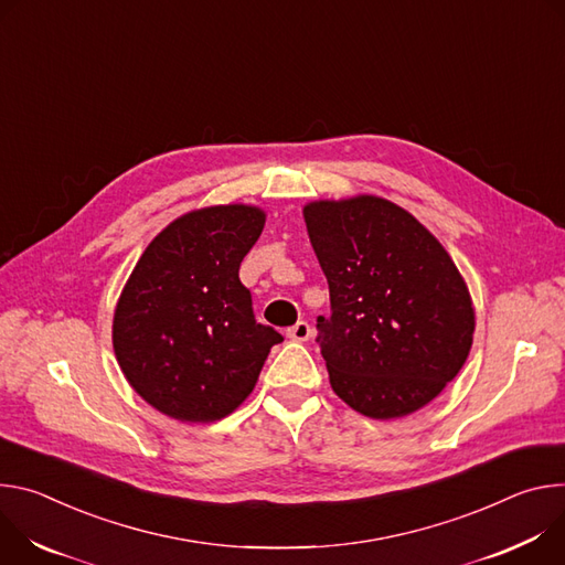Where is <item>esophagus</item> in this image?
Masks as SVG:
<instances>
[{"label":"esophagus","instance_id":"34e87169","mask_svg":"<svg viewBox=\"0 0 565 565\" xmlns=\"http://www.w3.org/2000/svg\"><path fill=\"white\" fill-rule=\"evenodd\" d=\"M287 337L291 341H300L302 343V341H307L311 337V326L307 321H298L294 328L287 330Z\"/></svg>","mask_w":565,"mask_h":565}]
</instances>
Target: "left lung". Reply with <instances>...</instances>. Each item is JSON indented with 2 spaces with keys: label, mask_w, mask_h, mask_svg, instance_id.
Listing matches in <instances>:
<instances>
[{
  "label": "left lung",
  "mask_w": 565,
  "mask_h": 565,
  "mask_svg": "<svg viewBox=\"0 0 565 565\" xmlns=\"http://www.w3.org/2000/svg\"><path fill=\"white\" fill-rule=\"evenodd\" d=\"M309 242L330 285L319 345L332 391L372 419L404 417L465 365L476 315L447 248L402 206L359 195L309 202Z\"/></svg>",
  "instance_id": "left-lung-1"
}]
</instances>
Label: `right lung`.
<instances>
[{"instance_id":"obj_1","label":"right lung","mask_w":565,"mask_h":565,"mask_svg":"<svg viewBox=\"0 0 565 565\" xmlns=\"http://www.w3.org/2000/svg\"><path fill=\"white\" fill-rule=\"evenodd\" d=\"M265 211L209 206L170 222L143 250L114 309L111 343L130 386L179 422L231 415L282 337L260 326L239 263Z\"/></svg>"}]
</instances>
